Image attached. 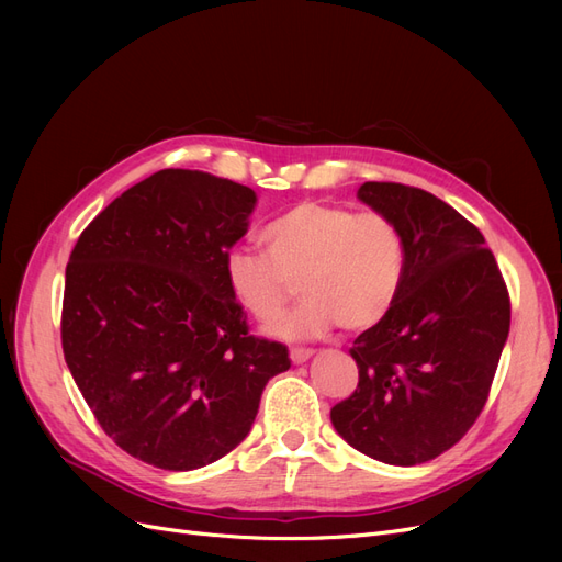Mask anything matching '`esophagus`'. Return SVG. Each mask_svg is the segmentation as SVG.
<instances>
[{
	"mask_svg": "<svg viewBox=\"0 0 562 562\" xmlns=\"http://www.w3.org/2000/svg\"><path fill=\"white\" fill-rule=\"evenodd\" d=\"M314 351L312 349H304V347H293L291 349V361L295 363V366H300V363H304V361H310V356H312Z\"/></svg>",
	"mask_w": 562,
	"mask_h": 562,
	"instance_id": "1",
	"label": "esophagus"
}]
</instances>
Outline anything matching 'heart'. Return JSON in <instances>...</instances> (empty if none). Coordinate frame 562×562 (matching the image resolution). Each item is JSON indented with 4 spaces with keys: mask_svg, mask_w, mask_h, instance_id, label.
<instances>
[{
    "mask_svg": "<svg viewBox=\"0 0 562 562\" xmlns=\"http://www.w3.org/2000/svg\"><path fill=\"white\" fill-rule=\"evenodd\" d=\"M267 252L234 248L225 258L232 297L260 323L274 321L297 293L295 312L274 326L281 337H314L333 326L349 333L382 323L401 297L407 246L380 211L300 201L262 229Z\"/></svg>",
    "mask_w": 562,
    "mask_h": 562,
    "instance_id": "heart-1",
    "label": "heart"
}]
</instances>
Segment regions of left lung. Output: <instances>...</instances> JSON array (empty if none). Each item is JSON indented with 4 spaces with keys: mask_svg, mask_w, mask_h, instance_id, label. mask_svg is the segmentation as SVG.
<instances>
[{
    "mask_svg": "<svg viewBox=\"0 0 562 562\" xmlns=\"http://www.w3.org/2000/svg\"><path fill=\"white\" fill-rule=\"evenodd\" d=\"M407 246L391 314L353 339L359 386L330 419L351 448L415 467L443 454L479 419L512 326V300L483 234L446 201L401 182H363Z\"/></svg>",
    "mask_w": 562,
    "mask_h": 562,
    "instance_id": "obj_1",
    "label": "left lung"
}]
</instances>
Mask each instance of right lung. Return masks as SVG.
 <instances>
[{
  "label": "right lung",
  "instance_id": "1",
  "mask_svg": "<svg viewBox=\"0 0 562 562\" xmlns=\"http://www.w3.org/2000/svg\"><path fill=\"white\" fill-rule=\"evenodd\" d=\"M255 192L164 168L81 232L65 269V363L103 431L131 457L192 471L248 436L265 384L291 368L248 333L225 258Z\"/></svg>",
  "mask_w": 562,
  "mask_h": 562
}]
</instances>
